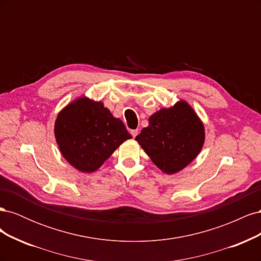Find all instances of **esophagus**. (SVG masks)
Listing matches in <instances>:
<instances>
[{"label":"esophagus","mask_w":261,"mask_h":261,"mask_svg":"<svg viewBox=\"0 0 261 261\" xmlns=\"http://www.w3.org/2000/svg\"><path fill=\"white\" fill-rule=\"evenodd\" d=\"M130 134H132V136L135 138L137 135H138V129H133V130H130Z\"/></svg>","instance_id":"obj_1"}]
</instances>
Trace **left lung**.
I'll list each match as a JSON object with an SVG mask.
<instances>
[{
	"label": "left lung",
	"mask_w": 261,
	"mask_h": 261,
	"mask_svg": "<svg viewBox=\"0 0 261 261\" xmlns=\"http://www.w3.org/2000/svg\"><path fill=\"white\" fill-rule=\"evenodd\" d=\"M163 173L175 174L201 151L204 126L186 101L162 108L149 117V125L135 138Z\"/></svg>",
	"instance_id": "8db88e82"
}]
</instances>
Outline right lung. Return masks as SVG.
Wrapping results in <instances>:
<instances>
[{
    "label": "right lung",
    "instance_id": "obj_1",
    "mask_svg": "<svg viewBox=\"0 0 261 261\" xmlns=\"http://www.w3.org/2000/svg\"><path fill=\"white\" fill-rule=\"evenodd\" d=\"M54 136L65 160L83 173L97 171L132 135L101 101L80 97L58 114Z\"/></svg>",
    "mask_w": 261,
    "mask_h": 261
}]
</instances>
